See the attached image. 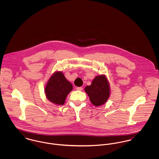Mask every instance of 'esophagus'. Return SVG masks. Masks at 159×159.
I'll return each mask as SVG.
<instances>
[{"mask_svg":"<svg viewBox=\"0 0 159 159\" xmlns=\"http://www.w3.org/2000/svg\"><path fill=\"white\" fill-rule=\"evenodd\" d=\"M76 90H78V91H82L83 90V88L78 87V88H76Z\"/></svg>","mask_w":159,"mask_h":159,"instance_id":"34e87169","label":"esophagus"}]
</instances>
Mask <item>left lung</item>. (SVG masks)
Instances as JSON below:
<instances>
[{"label": "left lung", "mask_w": 159, "mask_h": 159, "mask_svg": "<svg viewBox=\"0 0 159 159\" xmlns=\"http://www.w3.org/2000/svg\"><path fill=\"white\" fill-rule=\"evenodd\" d=\"M84 91L89 97L91 103L95 107L103 105L110 95V88L105 75L97 76L90 86H87Z\"/></svg>", "instance_id": "left-lung-1"}]
</instances>
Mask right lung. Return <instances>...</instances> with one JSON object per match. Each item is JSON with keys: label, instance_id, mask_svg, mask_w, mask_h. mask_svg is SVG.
<instances>
[{"label": "right lung", "instance_id": "obj_1", "mask_svg": "<svg viewBox=\"0 0 159 159\" xmlns=\"http://www.w3.org/2000/svg\"><path fill=\"white\" fill-rule=\"evenodd\" d=\"M73 86L61 71H56L49 78L45 88L46 97L52 103L64 105L68 93L72 91Z\"/></svg>", "mask_w": 159, "mask_h": 159}]
</instances>
